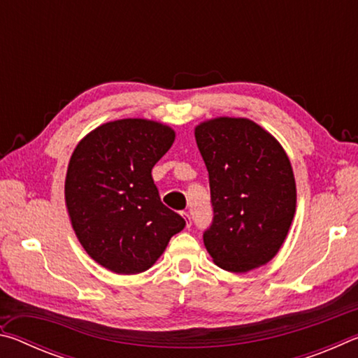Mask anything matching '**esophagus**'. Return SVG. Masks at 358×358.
I'll use <instances>...</instances> for the list:
<instances>
[{
  "label": "esophagus",
  "instance_id": "1",
  "mask_svg": "<svg viewBox=\"0 0 358 358\" xmlns=\"http://www.w3.org/2000/svg\"><path fill=\"white\" fill-rule=\"evenodd\" d=\"M181 216L185 217L186 226H187V227H191V216H189V213H187V211H181Z\"/></svg>",
  "mask_w": 358,
  "mask_h": 358
}]
</instances>
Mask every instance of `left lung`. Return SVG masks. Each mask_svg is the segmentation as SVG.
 I'll use <instances>...</instances> for the list:
<instances>
[{
    "instance_id": "left-lung-1",
    "label": "left lung",
    "mask_w": 358,
    "mask_h": 358,
    "mask_svg": "<svg viewBox=\"0 0 358 358\" xmlns=\"http://www.w3.org/2000/svg\"><path fill=\"white\" fill-rule=\"evenodd\" d=\"M208 171L213 221L203 243L215 264L245 273L268 262L286 240L296 191L286 151L246 118H215L196 128Z\"/></svg>"
}]
</instances>
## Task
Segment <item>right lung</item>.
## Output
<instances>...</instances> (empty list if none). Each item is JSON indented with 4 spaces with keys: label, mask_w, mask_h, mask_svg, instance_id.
I'll return each instance as SVG.
<instances>
[{
    "label": "right lung",
    "mask_w": 358,
    "mask_h": 358,
    "mask_svg": "<svg viewBox=\"0 0 358 358\" xmlns=\"http://www.w3.org/2000/svg\"><path fill=\"white\" fill-rule=\"evenodd\" d=\"M173 141L169 126L126 118L90 132L71 156L64 196L72 227L85 251L115 273L148 270L185 227L151 177Z\"/></svg>",
    "instance_id": "1"
}]
</instances>
